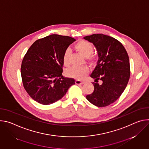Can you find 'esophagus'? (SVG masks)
<instances>
[{
	"label": "esophagus",
	"instance_id": "34e87169",
	"mask_svg": "<svg viewBox=\"0 0 149 149\" xmlns=\"http://www.w3.org/2000/svg\"><path fill=\"white\" fill-rule=\"evenodd\" d=\"M75 84H84V82L82 81H80V80H76L75 81Z\"/></svg>",
	"mask_w": 149,
	"mask_h": 149
}]
</instances>
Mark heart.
Returning a JSON list of instances; mask_svg holds the SVG:
<instances>
[{
  "instance_id": "1",
  "label": "heart",
  "mask_w": 149,
  "mask_h": 149,
  "mask_svg": "<svg viewBox=\"0 0 149 149\" xmlns=\"http://www.w3.org/2000/svg\"><path fill=\"white\" fill-rule=\"evenodd\" d=\"M74 48L85 57H87L90 62L94 61V56L91 54L94 51V47L92 44L86 40H81L74 45ZM70 51L67 49L63 54V62L65 66L70 65ZM89 72V68L87 66L82 67H72L68 69L66 74L68 77L76 79H82Z\"/></svg>"
}]
</instances>
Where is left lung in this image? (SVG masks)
<instances>
[{"instance_id":"1","label":"left lung","mask_w":149,"mask_h":149,"mask_svg":"<svg viewBox=\"0 0 149 149\" xmlns=\"http://www.w3.org/2000/svg\"><path fill=\"white\" fill-rule=\"evenodd\" d=\"M97 48L98 60L90 77L95 79L93 93L86 96L94 105L104 107L114 102L122 94L130 76L129 55L116 39L100 34L85 36ZM102 81L101 84L97 82ZM93 83V82H92Z\"/></svg>"}]
</instances>
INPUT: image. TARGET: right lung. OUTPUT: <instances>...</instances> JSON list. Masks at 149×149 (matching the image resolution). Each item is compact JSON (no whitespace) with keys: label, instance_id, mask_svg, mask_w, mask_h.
<instances>
[{"label":"right lung","instance_id":"1","mask_svg":"<svg viewBox=\"0 0 149 149\" xmlns=\"http://www.w3.org/2000/svg\"><path fill=\"white\" fill-rule=\"evenodd\" d=\"M75 40L73 38L51 35L39 39L28 49L20 68L23 86L29 95L43 105L62 98L75 81L62 75L63 54Z\"/></svg>","mask_w":149,"mask_h":149}]
</instances>
